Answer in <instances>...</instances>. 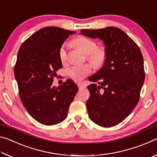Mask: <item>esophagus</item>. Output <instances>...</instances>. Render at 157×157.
I'll return each instance as SVG.
<instances>
[{"label": "esophagus", "mask_w": 157, "mask_h": 157, "mask_svg": "<svg viewBox=\"0 0 157 157\" xmlns=\"http://www.w3.org/2000/svg\"><path fill=\"white\" fill-rule=\"evenodd\" d=\"M78 86L79 89H84V88H86V85L84 83H82V82H79V83H78Z\"/></svg>", "instance_id": "34e87169"}]
</instances>
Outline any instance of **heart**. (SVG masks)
<instances>
[{
	"label": "heart",
	"mask_w": 157,
	"mask_h": 157,
	"mask_svg": "<svg viewBox=\"0 0 157 157\" xmlns=\"http://www.w3.org/2000/svg\"><path fill=\"white\" fill-rule=\"evenodd\" d=\"M72 45L78 48L85 55L87 59L95 67H99L105 62L106 53L102 49H97V44L94 41L84 36H79L72 41ZM59 58L62 63L67 60L66 46L63 44L59 50ZM92 71L91 66L89 64L73 66L66 71L67 75L76 81H79L89 75Z\"/></svg>",
	"instance_id": "b5f03b06"
}]
</instances>
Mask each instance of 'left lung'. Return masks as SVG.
<instances>
[{
	"instance_id": "left-lung-1",
	"label": "left lung",
	"mask_w": 157,
	"mask_h": 157,
	"mask_svg": "<svg viewBox=\"0 0 157 157\" xmlns=\"http://www.w3.org/2000/svg\"><path fill=\"white\" fill-rule=\"evenodd\" d=\"M80 34L104 43V65L89 78V117L98 125L110 127L121 123L136 107L144 83V63L137 44L121 29L107 27L82 30ZM98 85H97V84Z\"/></svg>"
}]
</instances>
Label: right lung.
Instances as JSON below:
<instances>
[{"label": "right lung", "instance_id": "obj_1", "mask_svg": "<svg viewBox=\"0 0 157 157\" xmlns=\"http://www.w3.org/2000/svg\"><path fill=\"white\" fill-rule=\"evenodd\" d=\"M75 32L46 27L36 32L21 45L14 66V77L23 106L30 115L45 125L64 121L78 87L68 79L52 86L53 78L62 68L59 50Z\"/></svg>", "mask_w": 157, "mask_h": 157}]
</instances>
